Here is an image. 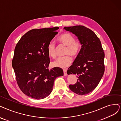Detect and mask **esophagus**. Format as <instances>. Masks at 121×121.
<instances>
[{
    "label": "esophagus",
    "mask_w": 121,
    "mask_h": 121,
    "mask_svg": "<svg viewBox=\"0 0 121 121\" xmlns=\"http://www.w3.org/2000/svg\"><path fill=\"white\" fill-rule=\"evenodd\" d=\"M64 71V76H67V70L65 69H64L63 70Z\"/></svg>",
    "instance_id": "34e87169"
}]
</instances>
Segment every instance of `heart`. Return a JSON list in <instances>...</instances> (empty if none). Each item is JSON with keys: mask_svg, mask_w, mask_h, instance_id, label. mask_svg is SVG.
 <instances>
[{"mask_svg": "<svg viewBox=\"0 0 121 121\" xmlns=\"http://www.w3.org/2000/svg\"><path fill=\"white\" fill-rule=\"evenodd\" d=\"M57 41L60 44L66 47V55H70L72 57H76L78 55L80 46L79 42L75 41V38L69 33H65L57 38ZM49 56L52 58L56 56V46L54 43H49L47 48ZM72 62V59L69 56L59 57L52 62L53 66L60 68H65L69 66Z\"/></svg>", "mask_w": 121, "mask_h": 121, "instance_id": "obj_1", "label": "heart"}]
</instances>
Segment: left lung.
Masks as SVG:
<instances>
[{"instance_id":"obj_1","label":"left lung","mask_w":121,"mask_h":121,"mask_svg":"<svg viewBox=\"0 0 121 121\" xmlns=\"http://www.w3.org/2000/svg\"><path fill=\"white\" fill-rule=\"evenodd\" d=\"M64 29L75 35L81 45L67 71V74H75L77 78V82L69 87L77 94L85 95L97 87L104 74L105 54L101 43L94 32L83 26L65 27Z\"/></svg>"}]
</instances>
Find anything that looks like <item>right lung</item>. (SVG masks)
I'll use <instances>...</instances> for the list:
<instances>
[{
    "instance_id": "add662e5",
    "label": "right lung",
    "mask_w": 121,
    "mask_h": 121,
    "mask_svg": "<svg viewBox=\"0 0 121 121\" xmlns=\"http://www.w3.org/2000/svg\"><path fill=\"white\" fill-rule=\"evenodd\" d=\"M59 29L31 30L22 37L15 48L12 65L19 88L29 97L45 98L52 92L56 77L64 75L60 67L48 69L50 61L48 46Z\"/></svg>"
}]
</instances>
